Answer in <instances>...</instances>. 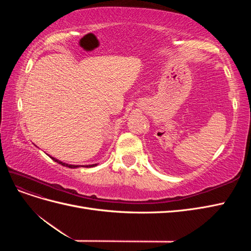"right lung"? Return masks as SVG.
I'll use <instances>...</instances> for the list:
<instances>
[{
    "label": "right lung",
    "instance_id": "add662e5",
    "mask_svg": "<svg viewBox=\"0 0 251 251\" xmlns=\"http://www.w3.org/2000/svg\"><path fill=\"white\" fill-rule=\"evenodd\" d=\"M49 156V155H48ZM50 158H52V160L53 161H55V162H57L58 164H62V165H64V166H67V168H70V169H76V168H79V166H81V165H74V164H68V163H65V162H63V161H60V160H58V159H56V158H53V157H51L50 156ZM97 165V163H95V164H89V165H85V168H92V166H96ZM83 166V165H82Z\"/></svg>",
    "mask_w": 251,
    "mask_h": 251
}]
</instances>
